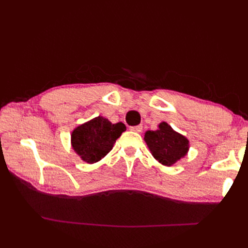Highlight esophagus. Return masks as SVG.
Returning <instances> with one entry per match:
<instances>
[{"instance_id":"34e87169","label":"esophagus","mask_w":248,"mask_h":248,"mask_svg":"<svg viewBox=\"0 0 248 248\" xmlns=\"http://www.w3.org/2000/svg\"><path fill=\"white\" fill-rule=\"evenodd\" d=\"M130 130L133 131V132H138V133H140L141 131H143V127L141 125H133V127H130Z\"/></svg>"}]
</instances>
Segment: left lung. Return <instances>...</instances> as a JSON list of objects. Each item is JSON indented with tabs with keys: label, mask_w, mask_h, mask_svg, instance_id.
<instances>
[{
	"label": "left lung",
	"mask_w": 248,
	"mask_h": 248,
	"mask_svg": "<svg viewBox=\"0 0 248 248\" xmlns=\"http://www.w3.org/2000/svg\"><path fill=\"white\" fill-rule=\"evenodd\" d=\"M144 140L155 159L165 166L175 164L188 151L187 139L173 131L164 121L156 131H147Z\"/></svg>",
	"instance_id": "left-lung-1"
}]
</instances>
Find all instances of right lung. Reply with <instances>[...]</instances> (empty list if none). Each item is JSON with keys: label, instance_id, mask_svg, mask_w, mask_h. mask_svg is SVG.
Wrapping results in <instances>:
<instances>
[{"label": "right lung", "instance_id": "obj_1", "mask_svg": "<svg viewBox=\"0 0 248 248\" xmlns=\"http://www.w3.org/2000/svg\"><path fill=\"white\" fill-rule=\"evenodd\" d=\"M125 131L123 123L112 124L102 116L78 125L71 134V145L83 161L89 164L100 161L112 150L121 133Z\"/></svg>", "mask_w": 248, "mask_h": 248}]
</instances>
